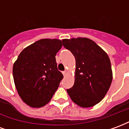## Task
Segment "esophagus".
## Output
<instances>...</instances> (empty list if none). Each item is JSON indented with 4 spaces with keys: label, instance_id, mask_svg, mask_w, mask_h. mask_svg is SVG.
Returning <instances> with one entry per match:
<instances>
[{
    "label": "esophagus",
    "instance_id": "obj_1",
    "mask_svg": "<svg viewBox=\"0 0 129 129\" xmlns=\"http://www.w3.org/2000/svg\"><path fill=\"white\" fill-rule=\"evenodd\" d=\"M62 73H63V76H66V74H67V71H66V70H65V71H63V72H62Z\"/></svg>",
    "mask_w": 129,
    "mask_h": 129
}]
</instances>
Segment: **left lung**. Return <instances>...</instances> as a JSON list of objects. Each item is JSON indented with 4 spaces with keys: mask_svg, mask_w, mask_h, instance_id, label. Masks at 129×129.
Here are the masks:
<instances>
[{
    "mask_svg": "<svg viewBox=\"0 0 129 129\" xmlns=\"http://www.w3.org/2000/svg\"><path fill=\"white\" fill-rule=\"evenodd\" d=\"M63 45L76 61L75 84L68 94L81 107H92L100 102L111 86L113 73L108 54L87 38L63 39Z\"/></svg>",
    "mask_w": 129,
    "mask_h": 129,
    "instance_id": "1",
    "label": "left lung"
}]
</instances>
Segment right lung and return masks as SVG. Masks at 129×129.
<instances>
[{
    "mask_svg": "<svg viewBox=\"0 0 129 129\" xmlns=\"http://www.w3.org/2000/svg\"><path fill=\"white\" fill-rule=\"evenodd\" d=\"M59 39H43L27 46L13 66V77L19 96L26 104L40 108L48 104L63 78L57 69Z\"/></svg>",
    "mask_w": 129,
    "mask_h": 129,
    "instance_id": "1",
    "label": "right lung"
}]
</instances>
